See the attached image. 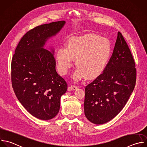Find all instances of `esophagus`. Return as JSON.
<instances>
[{
    "instance_id": "esophagus-1",
    "label": "esophagus",
    "mask_w": 147,
    "mask_h": 147,
    "mask_svg": "<svg viewBox=\"0 0 147 147\" xmlns=\"http://www.w3.org/2000/svg\"><path fill=\"white\" fill-rule=\"evenodd\" d=\"M70 88H71L72 90H74V91H75V90H76L78 89V87H77V86H71Z\"/></svg>"
}]
</instances>
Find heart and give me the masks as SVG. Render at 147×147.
<instances>
[{"instance_id": "obj_1", "label": "heart", "mask_w": 147, "mask_h": 147, "mask_svg": "<svg viewBox=\"0 0 147 147\" xmlns=\"http://www.w3.org/2000/svg\"><path fill=\"white\" fill-rule=\"evenodd\" d=\"M111 53L109 40L99 35L88 34L72 37L68 40L67 47H61L57 51V69L60 74L66 75L76 60L78 68L73 74V79H95L105 70Z\"/></svg>"}]
</instances>
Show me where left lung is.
Masks as SVG:
<instances>
[{"label":"left lung","mask_w":147,"mask_h":147,"mask_svg":"<svg viewBox=\"0 0 147 147\" xmlns=\"http://www.w3.org/2000/svg\"><path fill=\"white\" fill-rule=\"evenodd\" d=\"M136 81L135 63L118 32L112 56L103 74L85 88L84 114L92 123H105L123 108Z\"/></svg>","instance_id":"8db88e82"}]
</instances>
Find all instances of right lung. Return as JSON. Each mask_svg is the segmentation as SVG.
I'll return each instance as SVG.
<instances>
[{"label":"right lung","instance_id":"1","mask_svg":"<svg viewBox=\"0 0 147 147\" xmlns=\"http://www.w3.org/2000/svg\"><path fill=\"white\" fill-rule=\"evenodd\" d=\"M65 21L42 25L21 38L11 62L13 88L18 100L34 117L49 120L59 113L60 98L67 84L56 72L55 49L44 48L47 41L58 34Z\"/></svg>","mask_w":147,"mask_h":147}]
</instances>
